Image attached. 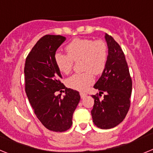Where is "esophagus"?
Returning <instances> with one entry per match:
<instances>
[{
  "label": "esophagus",
  "mask_w": 153,
  "mask_h": 153,
  "mask_svg": "<svg viewBox=\"0 0 153 153\" xmlns=\"http://www.w3.org/2000/svg\"><path fill=\"white\" fill-rule=\"evenodd\" d=\"M79 95H80L81 98H83V97H85L86 96V93H83V92H81V93H79Z\"/></svg>",
  "instance_id": "34e87169"
}]
</instances>
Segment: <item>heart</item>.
Segmentation results:
<instances>
[{
    "label": "heart",
    "mask_w": 153,
    "mask_h": 153,
    "mask_svg": "<svg viewBox=\"0 0 153 153\" xmlns=\"http://www.w3.org/2000/svg\"><path fill=\"white\" fill-rule=\"evenodd\" d=\"M67 54L56 53V65L61 73L69 74L73 70L74 61L82 60V70L85 72L76 74L68 78L67 85L71 89L83 91L94 82L95 75H100L106 68L108 60V46L102 40L75 39L66 47Z\"/></svg>",
    "instance_id": "heart-1"
}]
</instances>
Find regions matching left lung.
Listing matches in <instances>:
<instances>
[{"label": "left lung", "instance_id": "1", "mask_svg": "<svg viewBox=\"0 0 153 153\" xmlns=\"http://www.w3.org/2000/svg\"><path fill=\"white\" fill-rule=\"evenodd\" d=\"M108 46V60L102 76L94 85L100 93L93 95L92 118L100 129H111L123 122L130 106L132 79L120 46L109 35H105ZM105 93L100 100L101 94Z\"/></svg>", "mask_w": 153, "mask_h": 153}]
</instances>
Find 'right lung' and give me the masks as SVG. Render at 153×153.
<instances>
[{"label":"right lung","instance_id":"obj_1","mask_svg":"<svg viewBox=\"0 0 153 153\" xmlns=\"http://www.w3.org/2000/svg\"><path fill=\"white\" fill-rule=\"evenodd\" d=\"M66 37L45 35L27 55L24 66L25 91L34 113L49 130L64 132L72 126L73 114L80 100L79 92L61 83L54 60L56 51ZM65 89L63 97L58 94Z\"/></svg>","mask_w":153,"mask_h":153}]
</instances>
